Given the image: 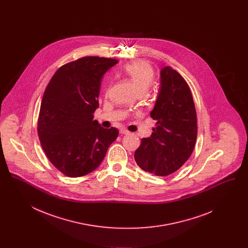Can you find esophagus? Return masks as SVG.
<instances>
[{"label": "esophagus", "mask_w": 248, "mask_h": 248, "mask_svg": "<svg viewBox=\"0 0 248 248\" xmlns=\"http://www.w3.org/2000/svg\"><path fill=\"white\" fill-rule=\"evenodd\" d=\"M120 134H122V135H127V134H129V131L124 129V128H122V129L120 130Z\"/></svg>", "instance_id": "34e87169"}]
</instances>
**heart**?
I'll return each mask as SVG.
<instances>
[{
	"label": "heart",
	"instance_id": "heart-1",
	"mask_svg": "<svg viewBox=\"0 0 248 248\" xmlns=\"http://www.w3.org/2000/svg\"><path fill=\"white\" fill-rule=\"evenodd\" d=\"M125 75L136 85L139 93L148 91L154 82V71L151 64L144 60H137L124 66Z\"/></svg>",
	"mask_w": 248,
	"mask_h": 248
}]
</instances>
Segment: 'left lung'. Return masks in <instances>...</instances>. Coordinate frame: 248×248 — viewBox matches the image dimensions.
<instances>
[{"mask_svg":"<svg viewBox=\"0 0 248 248\" xmlns=\"http://www.w3.org/2000/svg\"><path fill=\"white\" fill-rule=\"evenodd\" d=\"M160 91L151 117V138L142 139L134 157L142 170L168 176L184 165L195 146L197 116L192 94L183 77L171 67L161 70Z\"/></svg>","mask_w":248,"mask_h":248,"instance_id":"obj_1","label":"left lung"}]
</instances>
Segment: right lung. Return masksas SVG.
<instances>
[{
    "label": "right lung",
    "instance_id": "obj_1",
    "mask_svg": "<svg viewBox=\"0 0 248 248\" xmlns=\"http://www.w3.org/2000/svg\"><path fill=\"white\" fill-rule=\"evenodd\" d=\"M117 59L84 57L60 67L46 86L38 119V136L49 161L70 177L97 168L117 128L93 120L102 76Z\"/></svg>",
    "mask_w": 248,
    "mask_h": 248
}]
</instances>
